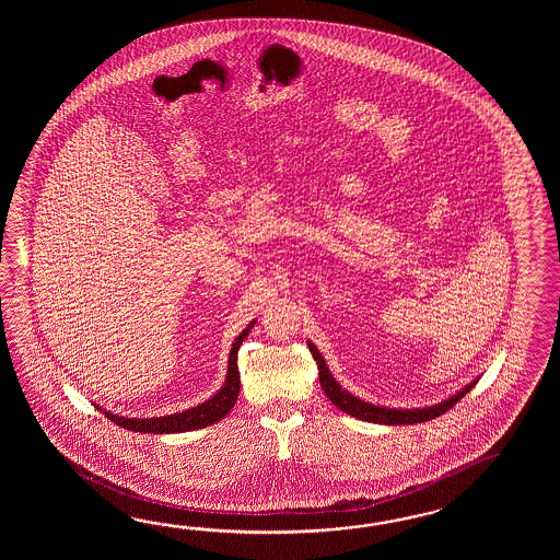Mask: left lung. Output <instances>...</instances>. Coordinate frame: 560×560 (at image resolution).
Wrapping results in <instances>:
<instances>
[{
    "mask_svg": "<svg viewBox=\"0 0 560 560\" xmlns=\"http://www.w3.org/2000/svg\"><path fill=\"white\" fill-rule=\"evenodd\" d=\"M310 352L318 364V376H320L322 390L332 400L334 406H338L342 412L350 417L364 420V422H374V424H417V422H427L432 418L441 417L446 410H451L466 393H470V388L475 386V382H470L460 393L454 394L451 398H446L444 402L439 405L427 406V408H386V406L370 405L357 398L354 394L345 390L338 382L334 381L330 370L326 366V360L322 358L318 348L308 342Z\"/></svg>",
    "mask_w": 560,
    "mask_h": 560,
    "instance_id": "1",
    "label": "left lung"
}]
</instances>
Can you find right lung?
<instances>
[{
    "label": "right lung",
    "instance_id": "right-lung-1",
    "mask_svg": "<svg viewBox=\"0 0 560 560\" xmlns=\"http://www.w3.org/2000/svg\"><path fill=\"white\" fill-rule=\"evenodd\" d=\"M252 328H254V322L248 324V328L240 334L236 342L232 345L230 360H228L226 382L212 398H208L202 405L194 406L190 410H184L178 415H170V417L126 418L112 415V412H104V415L121 429L131 430V432H148V434H172V432L203 429V427H210L218 420H222L238 400L240 372L236 360H238L240 345L244 342V338L248 336Z\"/></svg>",
    "mask_w": 560,
    "mask_h": 560
}]
</instances>
